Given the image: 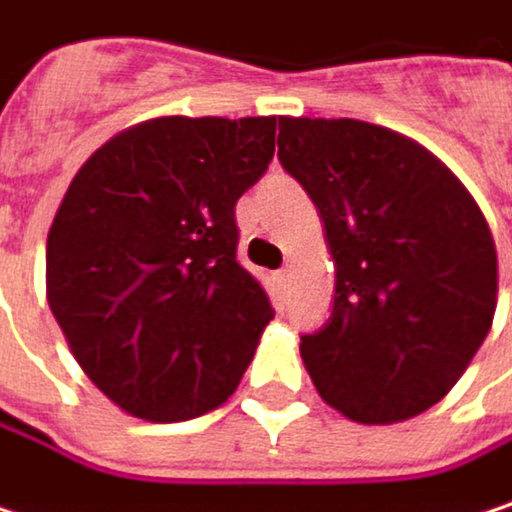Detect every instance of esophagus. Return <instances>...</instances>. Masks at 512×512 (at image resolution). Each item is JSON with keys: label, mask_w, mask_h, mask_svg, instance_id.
I'll list each match as a JSON object with an SVG mask.
<instances>
[{"label": "esophagus", "mask_w": 512, "mask_h": 512, "mask_svg": "<svg viewBox=\"0 0 512 512\" xmlns=\"http://www.w3.org/2000/svg\"><path fill=\"white\" fill-rule=\"evenodd\" d=\"M289 277H292V274H289V268H283V271H277V274H274V283H277V289H280V292H286V289H289Z\"/></svg>", "instance_id": "obj_1"}]
</instances>
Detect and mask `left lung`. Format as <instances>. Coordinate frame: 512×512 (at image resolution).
<instances>
[{
    "label": "left lung",
    "instance_id": "left-lung-1",
    "mask_svg": "<svg viewBox=\"0 0 512 512\" xmlns=\"http://www.w3.org/2000/svg\"><path fill=\"white\" fill-rule=\"evenodd\" d=\"M277 157L322 214L331 319L301 337L319 396L355 423L435 405L483 346L498 304L489 223L414 139L358 119H280Z\"/></svg>",
    "mask_w": 512,
    "mask_h": 512
}]
</instances>
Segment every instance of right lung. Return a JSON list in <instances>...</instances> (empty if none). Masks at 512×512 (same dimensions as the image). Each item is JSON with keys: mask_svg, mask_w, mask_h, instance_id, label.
<instances>
[{"mask_svg": "<svg viewBox=\"0 0 512 512\" xmlns=\"http://www.w3.org/2000/svg\"><path fill=\"white\" fill-rule=\"evenodd\" d=\"M274 116L139 122L74 175L47 235V301L95 387L178 423L226 402L274 319L238 265L235 202L274 157Z\"/></svg>", "mask_w": 512, "mask_h": 512, "instance_id": "obj_1", "label": "right lung"}]
</instances>
